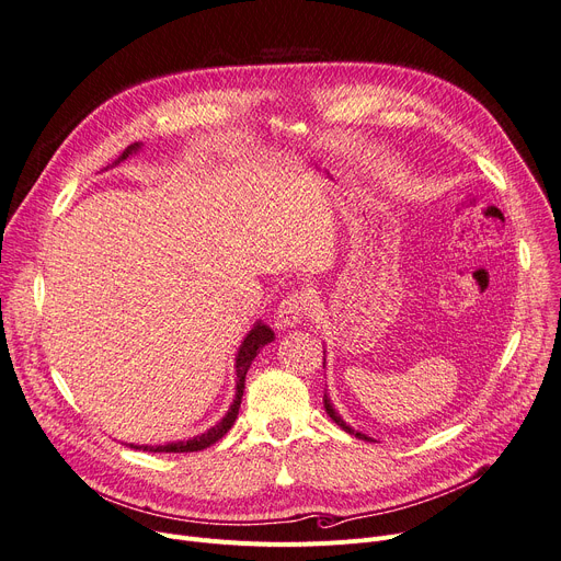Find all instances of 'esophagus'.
Listing matches in <instances>:
<instances>
[{
	"instance_id": "esophagus-1",
	"label": "esophagus",
	"mask_w": 561,
	"mask_h": 561,
	"mask_svg": "<svg viewBox=\"0 0 561 561\" xmlns=\"http://www.w3.org/2000/svg\"><path fill=\"white\" fill-rule=\"evenodd\" d=\"M311 298L307 293H288V296L277 307V325L279 330L296 328L298 322L309 313Z\"/></svg>"
}]
</instances>
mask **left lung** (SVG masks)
<instances>
[{
	"label": "left lung",
	"mask_w": 561,
	"mask_h": 561,
	"mask_svg": "<svg viewBox=\"0 0 561 561\" xmlns=\"http://www.w3.org/2000/svg\"><path fill=\"white\" fill-rule=\"evenodd\" d=\"M322 366H325V362H322ZM322 402H325V411L330 414V419H332L341 430H345L347 434H355V436H357V438H362V440H373L370 436H366V434H362V432H355V430H352L350 425H345V421L339 416V411L332 407V402H330V398H328V391H325V396H322Z\"/></svg>",
	"instance_id": "left-lung-1"
}]
</instances>
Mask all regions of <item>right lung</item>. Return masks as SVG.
Segmentation results:
<instances>
[{
    "label": "right lung",
    "instance_id": "obj_1",
    "mask_svg": "<svg viewBox=\"0 0 561 561\" xmlns=\"http://www.w3.org/2000/svg\"><path fill=\"white\" fill-rule=\"evenodd\" d=\"M138 147H140L138 142L129 145L127 150L123 152V157L117 159L115 163H121L123 159H127L131 152L138 150ZM273 339H275L273 330H271L268 325H263V322H256V325L252 328V332L245 336L243 345L239 347V355H236V398H233L229 411L225 414V419H222L218 425H214L211 430H206V432L199 434V436H193V438H188V440H180V444L142 446V450H150V453H197V450H204V448L214 446L216 440H220V438L231 430L236 416H239L241 398H243V389H245L248 368L252 366V362H254V357H256V352H259L263 345H268ZM131 448H138V446H131Z\"/></svg>",
    "mask_w": 561,
    "mask_h": 561
}]
</instances>
